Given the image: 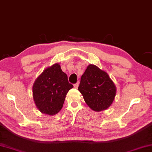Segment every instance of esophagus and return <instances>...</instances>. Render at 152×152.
<instances>
[{"instance_id":"34e87169","label":"esophagus","mask_w":152,"mask_h":152,"mask_svg":"<svg viewBox=\"0 0 152 152\" xmlns=\"http://www.w3.org/2000/svg\"><path fill=\"white\" fill-rule=\"evenodd\" d=\"M78 86H79V82L77 81L76 83H75L74 84V87L75 88H78Z\"/></svg>"}]
</instances>
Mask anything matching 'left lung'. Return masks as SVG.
<instances>
[{
	"label": "left lung",
	"mask_w": 152,
	"mask_h": 152,
	"mask_svg": "<svg viewBox=\"0 0 152 152\" xmlns=\"http://www.w3.org/2000/svg\"><path fill=\"white\" fill-rule=\"evenodd\" d=\"M79 91L90 108L95 112L110 106L116 96V88L106 72L89 64L81 77Z\"/></svg>",
	"instance_id": "8db88e82"
}]
</instances>
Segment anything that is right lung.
Returning <instances> with one entry per match:
<instances>
[{
    "label": "right lung",
    "mask_w": 152,
    "mask_h": 152,
    "mask_svg": "<svg viewBox=\"0 0 152 152\" xmlns=\"http://www.w3.org/2000/svg\"><path fill=\"white\" fill-rule=\"evenodd\" d=\"M73 86L59 63L47 68L33 85V97L37 108L47 115H55L61 110L66 95Z\"/></svg>",
    "instance_id": "right-lung-1"
}]
</instances>
